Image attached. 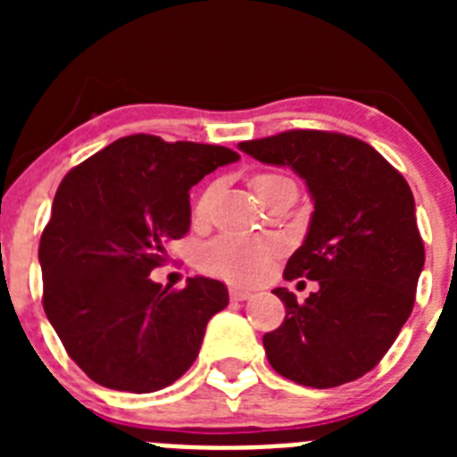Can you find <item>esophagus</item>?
<instances>
[{"instance_id":"obj_1","label":"esophagus","mask_w":457,"mask_h":457,"mask_svg":"<svg viewBox=\"0 0 457 457\" xmlns=\"http://www.w3.org/2000/svg\"><path fill=\"white\" fill-rule=\"evenodd\" d=\"M252 297V290L247 288H231V300L233 302H245Z\"/></svg>"}]
</instances>
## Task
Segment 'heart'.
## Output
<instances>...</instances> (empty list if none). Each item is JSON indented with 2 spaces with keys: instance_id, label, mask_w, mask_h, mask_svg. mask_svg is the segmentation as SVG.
I'll use <instances>...</instances> for the list:
<instances>
[{
  "instance_id": "obj_1",
  "label": "heart",
  "mask_w": 457,
  "mask_h": 457,
  "mask_svg": "<svg viewBox=\"0 0 457 457\" xmlns=\"http://www.w3.org/2000/svg\"><path fill=\"white\" fill-rule=\"evenodd\" d=\"M281 180L288 179L277 176V173H261V176L253 179V192L258 196L265 187L281 183ZM212 196H215V185L205 187L199 199H196L194 220L204 221L208 217ZM274 253H277V242L274 240L221 236L201 249V268L212 274V277L226 278V281H233V284H253L265 272Z\"/></svg>"
}]
</instances>
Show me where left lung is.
<instances>
[{
  "label": "left lung",
  "instance_id": "8db88e82",
  "mask_svg": "<svg viewBox=\"0 0 457 457\" xmlns=\"http://www.w3.org/2000/svg\"><path fill=\"white\" fill-rule=\"evenodd\" d=\"M237 148L293 169L313 201L284 277L318 281V290L304 304L288 288L272 290L286 318L263 337L268 361L313 389L361 378L410 318L426 261L410 185L366 141L338 132L288 130Z\"/></svg>",
  "mask_w": 457,
  "mask_h": 457
}]
</instances>
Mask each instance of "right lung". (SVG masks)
<instances>
[{"mask_svg":"<svg viewBox=\"0 0 457 457\" xmlns=\"http://www.w3.org/2000/svg\"><path fill=\"white\" fill-rule=\"evenodd\" d=\"M237 160L224 146L130 135L66 173L40 236L43 309L93 382L151 394L194 364L228 290L208 277L169 290L148 274L189 231L192 185Z\"/></svg>","mask_w":457,"mask_h":457,"instance_id":"add662e5","label":"right lung"}]
</instances>
